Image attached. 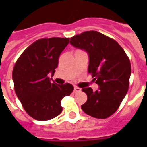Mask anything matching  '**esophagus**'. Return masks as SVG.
<instances>
[{
    "instance_id": "34e87169",
    "label": "esophagus",
    "mask_w": 147,
    "mask_h": 147,
    "mask_svg": "<svg viewBox=\"0 0 147 147\" xmlns=\"http://www.w3.org/2000/svg\"><path fill=\"white\" fill-rule=\"evenodd\" d=\"M81 92L80 88L75 86V87H74V92H75V93H76V92Z\"/></svg>"
}]
</instances>
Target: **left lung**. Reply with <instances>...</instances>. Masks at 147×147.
<instances>
[{"label": "left lung", "mask_w": 147, "mask_h": 147, "mask_svg": "<svg viewBox=\"0 0 147 147\" xmlns=\"http://www.w3.org/2000/svg\"><path fill=\"white\" fill-rule=\"evenodd\" d=\"M70 43L87 52L88 72L99 85L96 91L82 88L88 99L81 107L93 117L107 118L118 109L127 94L131 75L130 59L115 40L97 31L75 36Z\"/></svg>", "instance_id": "8db88e82"}]
</instances>
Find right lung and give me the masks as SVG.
<instances>
[{
  "label": "right lung",
  "mask_w": 147,
  "mask_h": 147,
  "mask_svg": "<svg viewBox=\"0 0 147 147\" xmlns=\"http://www.w3.org/2000/svg\"><path fill=\"white\" fill-rule=\"evenodd\" d=\"M69 38H45L27 47L15 63L12 78L17 98L26 113L37 121H48L62 112L61 100L73 92L72 85L51 82L60 54Z\"/></svg>",
  "instance_id": "1"
}]
</instances>
